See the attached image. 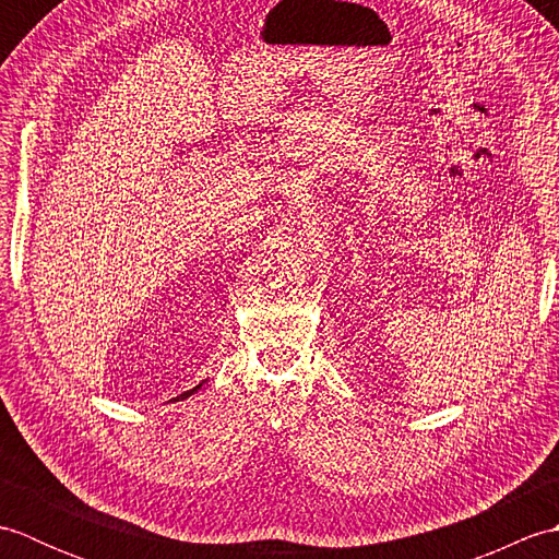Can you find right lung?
<instances>
[{"instance_id": "1", "label": "right lung", "mask_w": 559, "mask_h": 559, "mask_svg": "<svg viewBox=\"0 0 559 559\" xmlns=\"http://www.w3.org/2000/svg\"><path fill=\"white\" fill-rule=\"evenodd\" d=\"M199 389H201V384H199V386H194V389H189V391H185V394H182L180 399H187V396H192V394H194V391H199Z\"/></svg>"}]
</instances>
